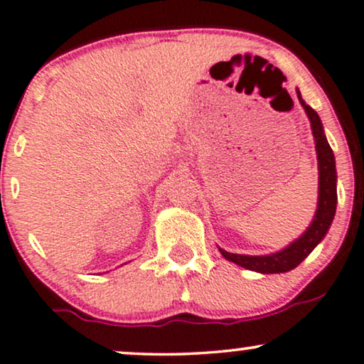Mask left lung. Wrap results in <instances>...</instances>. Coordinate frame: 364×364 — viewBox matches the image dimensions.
Segmentation results:
<instances>
[{
  "label": "left lung",
  "mask_w": 364,
  "mask_h": 364,
  "mask_svg": "<svg viewBox=\"0 0 364 364\" xmlns=\"http://www.w3.org/2000/svg\"><path fill=\"white\" fill-rule=\"evenodd\" d=\"M299 102L306 111L309 121H311V129L316 141L317 154V168H319V197H317V209L314 214L312 223L302 232V236L294 240L284 250L275 251L270 255H237L219 248L221 255L228 262L236 263L237 267H243L246 270L258 273H285L294 270L306 259L312 250L324 240L333 224L336 205H338V172H336V159L333 150H331L329 141H327L324 127L319 114L302 100V94L297 89Z\"/></svg>",
  "instance_id": "left-lung-1"
}]
</instances>
